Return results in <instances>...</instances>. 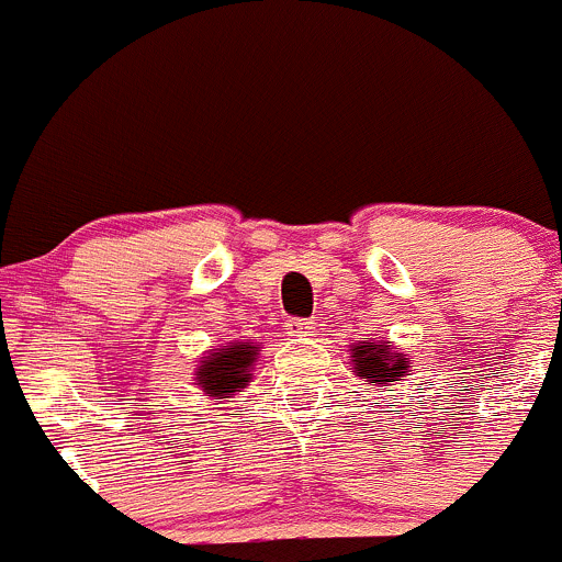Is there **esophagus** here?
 Masks as SVG:
<instances>
[{
    "label": "esophagus",
    "instance_id": "1",
    "mask_svg": "<svg viewBox=\"0 0 562 562\" xmlns=\"http://www.w3.org/2000/svg\"><path fill=\"white\" fill-rule=\"evenodd\" d=\"M285 330L288 336L293 338H307L316 333V322H313V318H291V322L285 325Z\"/></svg>",
    "mask_w": 562,
    "mask_h": 562
}]
</instances>
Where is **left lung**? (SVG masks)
Returning <instances> with one entry per match:
<instances>
[{
  "instance_id": "1",
  "label": "left lung",
  "mask_w": 562,
  "mask_h": 562,
  "mask_svg": "<svg viewBox=\"0 0 562 562\" xmlns=\"http://www.w3.org/2000/svg\"><path fill=\"white\" fill-rule=\"evenodd\" d=\"M350 367L352 375L369 386H389V392H394V383L412 372L406 352L397 350L392 341L350 344Z\"/></svg>"
}]
</instances>
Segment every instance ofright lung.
<instances>
[{"label": "right lung", "mask_w": 562, "mask_h": 562, "mask_svg": "<svg viewBox=\"0 0 562 562\" xmlns=\"http://www.w3.org/2000/svg\"><path fill=\"white\" fill-rule=\"evenodd\" d=\"M260 341L237 338V341H226L218 350H206L201 361L195 363V386L215 403L244 392L251 383V372H255L257 358H260Z\"/></svg>", "instance_id": "1"}]
</instances>
